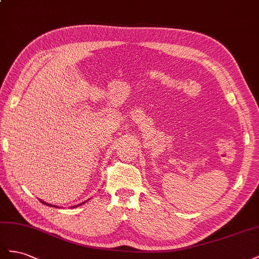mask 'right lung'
<instances>
[{
    "label": "right lung",
    "instance_id": "add662e5",
    "mask_svg": "<svg viewBox=\"0 0 259 259\" xmlns=\"http://www.w3.org/2000/svg\"><path fill=\"white\" fill-rule=\"evenodd\" d=\"M41 201V199H40ZM41 203H43L44 205H48V206H52V205H50V204H48V203H46V202H43V201H41ZM53 207H56V206H53Z\"/></svg>",
    "mask_w": 259,
    "mask_h": 259
}]
</instances>
